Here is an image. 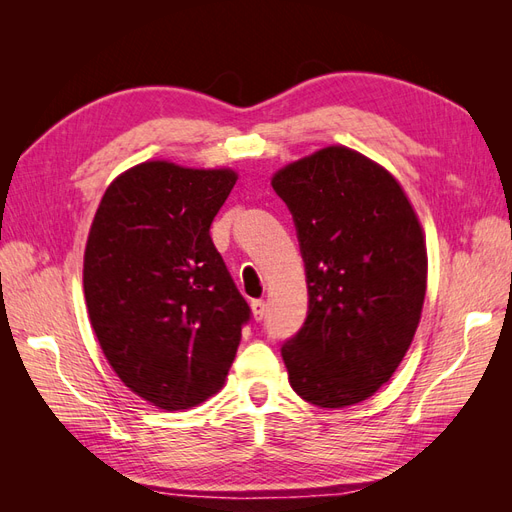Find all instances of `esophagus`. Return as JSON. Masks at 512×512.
Listing matches in <instances>:
<instances>
[{"mask_svg": "<svg viewBox=\"0 0 512 512\" xmlns=\"http://www.w3.org/2000/svg\"><path fill=\"white\" fill-rule=\"evenodd\" d=\"M265 312H267V303L262 299H254L252 301V316L256 320H262V318H265Z\"/></svg>", "mask_w": 512, "mask_h": 512, "instance_id": "1", "label": "esophagus"}]
</instances>
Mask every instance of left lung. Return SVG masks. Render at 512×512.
I'll return each mask as SVG.
<instances>
[{
  "label": "left lung",
  "instance_id": "left-lung-1",
  "mask_svg": "<svg viewBox=\"0 0 512 512\" xmlns=\"http://www.w3.org/2000/svg\"><path fill=\"white\" fill-rule=\"evenodd\" d=\"M305 260L309 312L284 344L292 391L320 408L361 404L404 359L425 303V232L401 183L344 145L271 177Z\"/></svg>",
  "mask_w": 512,
  "mask_h": 512
}]
</instances>
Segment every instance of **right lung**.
I'll list each match as a JSON object with an SVG mask.
<instances>
[{
	"label": "right lung",
	"mask_w": 512,
	"mask_h": 512,
	"mask_svg": "<svg viewBox=\"0 0 512 512\" xmlns=\"http://www.w3.org/2000/svg\"><path fill=\"white\" fill-rule=\"evenodd\" d=\"M237 179L232 168L147 160L111 181L89 228L91 329L117 378L168 412L222 389L250 318L209 235Z\"/></svg>",
	"instance_id": "right-lung-1"
}]
</instances>
